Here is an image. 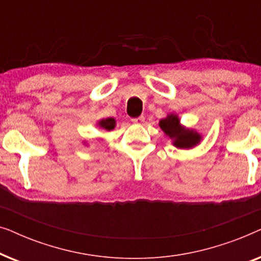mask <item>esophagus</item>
<instances>
[{"label":"esophagus","mask_w":261,"mask_h":261,"mask_svg":"<svg viewBox=\"0 0 261 261\" xmlns=\"http://www.w3.org/2000/svg\"><path fill=\"white\" fill-rule=\"evenodd\" d=\"M144 121H145V117L144 116H139V117H134V119H132V122L138 123V124L144 123Z\"/></svg>","instance_id":"obj_1"}]
</instances>
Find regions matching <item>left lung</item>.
<instances>
[{
  "instance_id": "8db88e82",
  "label": "left lung",
  "mask_w": 261,
  "mask_h": 261,
  "mask_svg": "<svg viewBox=\"0 0 261 261\" xmlns=\"http://www.w3.org/2000/svg\"><path fill=\"white\" fill-rule=\"evenodd\" d=\"M160 129L170 139L174 147L180 149H190L201 144L202 134L194 128H189L180 123V119L177 114H167L159 121Z\"/></svg>"
}]
</instances>
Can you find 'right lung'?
I'll list each match as a JSON object with an SVG mask.
<instances>
[{
	"label": "right lung",
	"instance_id": "obj_1",
	"mask_svg": "<svg viewBox=\"0 0 261 261\" xmlns=\"http://www.w3.org/2000/svg\"><path fill=\"white\" fill-rule=\"evenodd\" d=\"M97 127L99 128L101 130H106V132H109V130H113L114 128L116 127V120L114 119V117H108V119H101L97 121ZM85 144V141L83 142Z\"/></svg>",
	"mask_w": 261,
	"mask_h": 261
}]
</instances>
